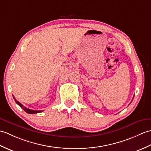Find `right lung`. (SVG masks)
<instances>
[{"label": "right lung", "instance_id": "add662e5", "mask_svg": "<svg viewBox=\"0 0 151 151\" xmlns=\"http://www.w3.org/2000/svg\"><path fill=\"white\" fill-rule=\"evenodd\" d=\"M13 98H14L15 101L16 102V103L17 104V105H18L19 106H21V108H22L23 110H24L26 112H27V113H28V114H37V113H39V112H42V110H31V109H27V108H26V107H25L24 106H23L21 103H19V102L17 101V99L15 98L14 96H13Z\"/></svg>", "mask_w": 151, "mask_h": 151}]
</instances>
